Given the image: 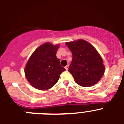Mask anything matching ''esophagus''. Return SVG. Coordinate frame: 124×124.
Returning a JSON list of instances; mask_svg holds the SVG:
<instances>
[{
	"mask_svg": "<svg viewBox=\"0 0 124 124\" xmlns=\"http://www.w3.org/2000/svg\"><path fill=\"white\" fill-rule=\"evenodd\" d=\"M68 68H69V66L68 65L66 66H65V70H66V71H68Z\"/></svg>",
	"mask_w": 124,
	"mask_h": 124,
	"instance_id": "obj_1",
	"label": "esophagus"
}]
</instances>
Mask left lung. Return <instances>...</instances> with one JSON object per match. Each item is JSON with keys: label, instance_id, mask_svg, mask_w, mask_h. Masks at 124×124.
I'll return each instance as SVG.
<instances>
[{"label": "left lung", "instance_id": "left-lung-1", "mask_svg": "<svg viewBox=\"0 0 124 124\" xmlns=\"http://www.w3.org/2000/svg\"><path fill=\"white\" fill-rule=\"evenodd\" d=\"M73 60L68 71L78 84L90 87L99 81L105 72L102 57L91 44L83 39L66 43Z\"/></svg>", "mask_w": 124, "mask_h": 124}]
</instances>
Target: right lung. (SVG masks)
I'll use <instances>...</instances> for the list:
<instances>
[{"instance_id": "right-lung-1", "label": "right lung", "mask_w": 124, "mask_h": 124, "mask_svg": "<svg viewBox=\"0 0 124 124\" xmlns=\"http://www.w3.org/2000/svg\"><path fill=\"white\" fill-rule=\"evenodd\" d=\"M60 45L49 42L37 48L27 61L25 74L30 84L39 90H47L58 82L65 69L60 65L56 53Z\"/></svg>"}]
</instances>
